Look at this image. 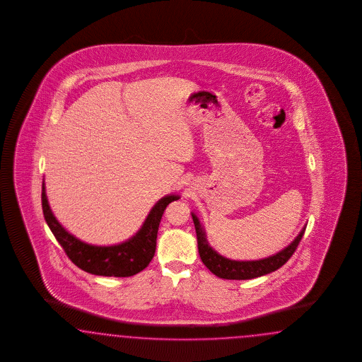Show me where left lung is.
Instances as JSON below:
<instances>
[{
	"label": "left lung",
	"instance_id": "left-lung-1",
	"mask_svg": "<svg viewBox=\"0 0 362 362\" xmlns=\"http://www.w3.org/2000/svg\"><path fill=\"white\" fill-rule=\"evenodd\" d=\"M191 215L197 230V250H199L202 262L212 274H216L220 279H227V280H250V279L274 272L291 259V256L296 251L297 245L305 232V227H304L295 240L292 241L283 251L276 253L274 256L265 257L262 260L238 262V260H230L227 257H223L221 255L216 252L209 245L204 228L202 227L197 215L195 214H191Z\"/></svg>",
	"mask_w": 362,
	"mask_h": 362
}]
</instances>
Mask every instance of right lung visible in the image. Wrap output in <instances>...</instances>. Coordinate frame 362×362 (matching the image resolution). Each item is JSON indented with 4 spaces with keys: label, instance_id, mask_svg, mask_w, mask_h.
I'll return each mask as SVG.
<instances>
[{
    "label": "right lung",
    "instance_id": "obj_1",
    "mask_svg": "<svg viewBox=\"0 0 362 362\" xmlns=\"http://www.w3.org/2000/svg\"><path fill=\"white\" fill-rule=\"evenodd\" d=\"M41 197L45 220L57 241L64 248L67 257L85 272L114 277L134 276L139 274L150 264L155 255L159 223L165 207L171 202L179 199L177 195L162 197L150 211L148 216L143 223L142 228L132 239L117 245L98 247L79 240L58 223L49 206L45 192V183H42Z\"/></svg>",
    "mask_w": 362,
    "mask_h": 362
}]
</instances>
